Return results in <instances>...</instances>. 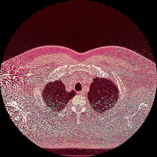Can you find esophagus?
Instances as JSON below:
<instances>
[{"mask_svg": "<svg viewBox=\"0 0 157 157\" xmlns=\"http://www.w3.org/2000/svg\"><path fill=\"white\" fill-rule=\"evenodd\" d=\"M79 94H81V95H83V94H84V92H82V91L79 92Z\"/></svg>", "mask_w": 157, "mask_h": 157, "instance_id": "esophagus-1", "label": "esophagus"}]
</instances>
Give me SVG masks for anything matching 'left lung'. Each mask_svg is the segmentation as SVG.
Returning a JSON list of instances; mask_svg holds the SVG:
<instances>
[{
  "instance_id": "1",
  "label": "left lung",
  "mask_w": 157,
  "mask_h": 157,
  "mask_svg": "<svg viewBox=\"0 0 157 157\" xmlns=\"http://www.w3.org/2000/svg\"><path fill=\"white\" fill-rule=\"evenodd\" d=\"M117 86L111 79L94 78L90 85L87 98L95 113L102 114L113 110L119 99Z\"/></svg>"
}]
</instances>
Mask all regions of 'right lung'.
Masks as SVG:
<instances>
[{"label": "right lung", "mask_w": 157, "mask_h": 157, "mask_svg": "<svg viewBox=\"0 0 157 157\" xmlns=\"http://www.w3.org/2000/svg\"><path fill=\"white\" fill-rule=\"evenodd\" d=\"M42 98L44 102L52 111L58 112L63 110L68 101L75 95L73 90L66 91L61 80L58 79L47 83L42 91Z\"/></svg>", "instance_id": "right-lung-1"}]
</instances>
